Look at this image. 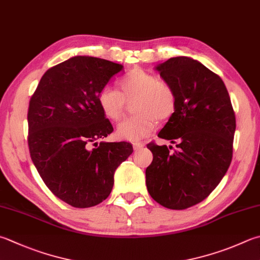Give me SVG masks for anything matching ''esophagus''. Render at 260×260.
<instances>
[{
  "mask_svg": "<svg viewBox=\"0 0 260 260\" xmlns=\"http://www.w3.org/2000/svg\"><path fill=\"white\" fill-rule=\"evenodd\" d=\"M132 146H134L135 150H140V149L144 148L145 145L143 143H134V145H132Z\"/></svg>",
  "mask_w": 260,
  "mask_h": 260,
  "instance_id": "1",
  "label": "esophagus"
}]
</instances>
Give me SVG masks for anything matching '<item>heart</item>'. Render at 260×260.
<instances>
[{"label":"heart","instance_id":"b5f03b06","mask_svg":"<svg viewBox=\"0 0 260 260\" xmlns=\"http://www.w3.org/2000/svg\"><path fill=\"white\" fill-rule=\"evenodd\" d=\"M121 91L110 86L102 88L97 103L105 117L119 121L132 103L134 116L117 125L116 136L120 139L138 141L150 135L158 121L173 116L178 106V96L169 82L159 80L154 73L134 69L117 81Z\"/></svg>","mask_w":260,"mask_h":260}]
</instances>
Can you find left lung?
<instances>
[{"instance_id":"1","label":"left lung","mask_w":260,"mask_h":260,"mask_svg":"<svg viewBox=\"0 0 260 260\" xmlns=\"http://www.w3.org/2000/svg\"><path fill=\"white\" fill-rule=\"evenodd\" d=\"M156 69L174 88L178 106L158 137L175 144L147 145L153 161L146 185L155 202L185 209L217 187L232 160L236 114L221 77L187 56L170 58Z\"/></svg>"}]
</instances>
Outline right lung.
Here are the masks:
<instances>
[{
  "label": "right lung",
  "instance_id": "1",
  "mask_svg": "<svg viewBox=\"0 0 260 260\" xmlns=\"http://www.w3.org/2000/svg\"><path fill=\"white\" fill-rule=\"evenodd\" d=\"M123 66L92 56H75L48 69L30 97L28 147L34 165L53 194L77 208L109 197L114 172L132 145L97 144L113 132L97 95Z\"/></svg>",
  "mask_w": 260,
  "mask_h": 260
}]
</instances>
